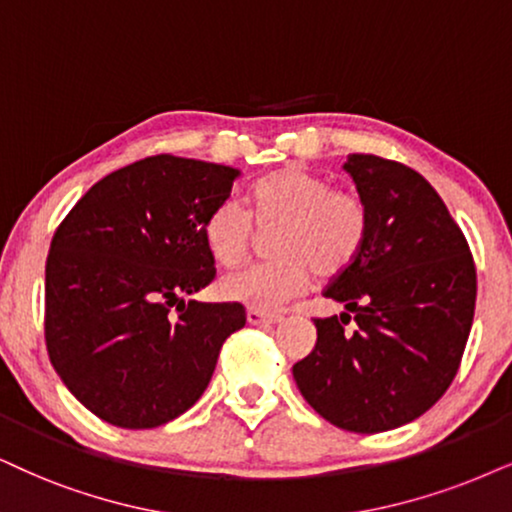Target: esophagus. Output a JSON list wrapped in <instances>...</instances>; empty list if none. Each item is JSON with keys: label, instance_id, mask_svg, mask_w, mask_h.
Returning a JSON list of instances; mask_svg holds the SVG:
<instances>
[{"label": "esophagus", "instance_id": "obj_1", "mask_svg": "<svg viewBox=\"0 0 512 512\" xmlns=\"http://www.w3.org/2000/svg\"><path fill=\"white\" fill-rule=\"evenodd\" d=\"M278 321H281V316L278 314H267V312H260V309H248V323H252V326H276Z\"/></svg>", "mask_w": 512, "mask_h": 512}]
</instances>
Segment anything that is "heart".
I'll return each instance as SVG.
<instances>
[{"instance_id":"obj_1","label":"heart","mask_w":512,"mask_h":512,"mask_svg":"<svg viewBox=\"0 0 512 512\" xmlns=\"http://www.w3.org/2000/svg\"><path fill=\"white\" fill-rule=\"evenodd\" d=\"M260 229L278 231L276 260L229 271L219 281L224 300L274 312L309 288L312 271L338 276L357 260L368 234V210L359 193L333 189L323 174L290 165L252 186L248 210L234 198L219 200L203 222L210 255L234 267L248 255Z\"/></svg>"}]
</instances>
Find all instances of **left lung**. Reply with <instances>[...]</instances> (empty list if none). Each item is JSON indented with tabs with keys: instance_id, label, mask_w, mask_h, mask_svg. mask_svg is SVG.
<instances>
[{
	"instance_id": "8db88e82",
	"label": "left lung",
	"mask_w": 512,
	"mask_h": 512,
	"mask_svg": "<svg viewBox=\"0 0 512 512\" xmlns=\"http://www.w3.org/2000/svg\"><path fill=\"white\" fill-rule=\"evenodd\" d=\"M345 170L366 203L368 234L323 290L345 312L314 319L316 345L293 378L328 423L373 435L423 416L449 390L475 316L477 274L428 179L366 153L349 155Z\"/></svg>"
}]
</instances>
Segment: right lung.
I'll return each mask as SVG.
<instances>
[{
	"instance_id": "1",
	"label": "right lung",
	"mask_w": 512,
	"mask_h": 512,
	"mask_svg": "<svg viewBox=\"0 0 512 512\" xmlns=\"http://www.w3.org/2000/svg\"><path fill=\"white\" fill-rule=\"evenodd\" d=\"M238 174L177 155L144 158L96 181L51 238L49 359L106 423L146 430L189 411L224 340L245 326L243 304L181 297L215 278L203 222Z\"/></svg>"
}]
</instances>
